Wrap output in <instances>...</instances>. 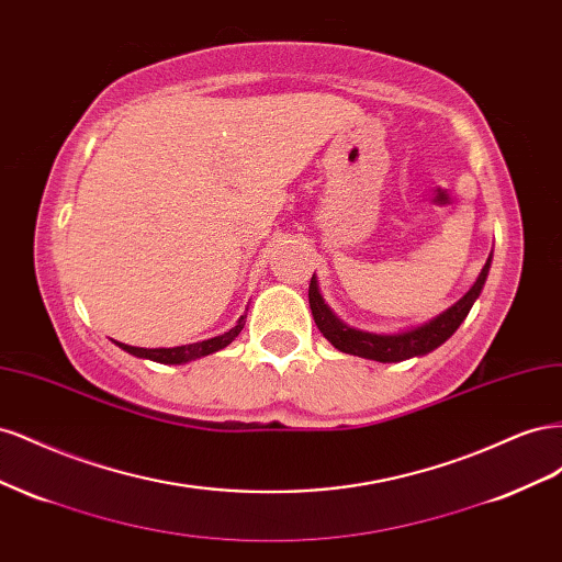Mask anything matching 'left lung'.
I'll return each instance as SVG.
<instances>
[{"instance_id":"1","label":"left lung","mask_w":562,"mask_h":562,"mask_svg":"<svg viewBox=\"0 0 562 562\" xmlns=\"http://www.w3.org/2000/svg\"><path fill=\"white\" fill-rule=\"evenodd\" d=\"M490 265H492V252H490L485 267L481 269L479 279H475V283L452 304V307L429 318L427 323L403 328L398 333H370V330L349 326V323L339 318L328 307L326 300H323L316 274L312 277V283H310L312 316L316 321L318 330L323 333V337H326L337 351L353 353V356H361V359L380 361V363H398V361H407V359H417V356H427L429 351L438 349L446 342V339L452 337V333L459 326H462V321L471 312L473 302L479 300V295L483 291Z\"/></svg>"}]
</instances>
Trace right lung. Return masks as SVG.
Returning a JSON list of instances; mask_svg holds the SVG:
<instances>
[{"mask_svg":"<svg viewBox=\"0 0 562 562\" xmlns=\"http://www.w3.org/2000/svg\"><path fill=\"white\" fill-rule=\"evenodd\" d=\"M244 326H246V314L236 321V326L229 328L227 333L215 335L211 339H201V342H192V345H180V347H168V349L166 347L145 349V347H131L124 342H114V345L131 356H138V359H147L155 363H168V366H182V363H190V361L203 359V356L225 349L227 345L234 342V337L244 330Z\"/></svg>","mask_w":562,"mask_h":562,"instance_id":"right-lung-1","label":"right lung"}]
</instances>
